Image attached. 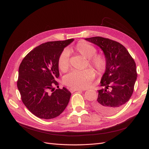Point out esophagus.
<instances>
[{"label": "esophagus", "mask_w": 149, "mask_h": 149, "mask_svg": "<svg viewBox=\"0 0 149 149\" xmlns=\"http://www.w3.org/2000/svg\"><path fill=\"white\" fill-rule=\"evenodd\" d=\"M70 91L71 93H73L75 91H84V89H75V88H70Z\"/></svg>", "instance_id": "obj_1"}]
</instances>
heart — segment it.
I'll use <instances>...</instances> for the list:
<instances>
[{"mask_svg":"<svg viewBox=\"0 0 149 149\" xmlns=\"http://www.w3.org/2000/svg\"><path fill=\"white\" fill-rule=\"evenodd\" d=\"M73 51L79 53L83 56L89 58V63L98 73L103 71L106 66V60L101 55H95L96 48L86 42L81 41L76 45ZM57 64L59 69L65 72L70 66V54L67 50L63 51L58 58ZM94 77L92 69L82 71L74 70L66 74L63 78L65 84L71 88L84 89L88 88Z\"/></svg>","mask_w":149,"mask_h":149,"instance_id":"heart-1","label":"heart"}]
</instances>
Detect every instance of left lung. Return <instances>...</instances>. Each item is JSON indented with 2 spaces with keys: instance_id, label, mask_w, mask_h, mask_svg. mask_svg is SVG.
Returning <instances> with one entry per match:
<instances>
[{
  "instance_id": "obj_1",
  "label": "left lung",
  "mask_w": 149,
  "mask_h": 149,
  "mask_svg": "<svg viewBox=\"0 0 149 149\" xmlns=\"http://www.w3.org/2000/svg\"><path fill=\"white\" fill-rule=\"evenodd\" d=\"M95 44L104 53L106 70L101 79L97 100L93 104L96 111L105 114L118 112L131 97L137 74L132 57L123 45L109 38H85Z\"/></svg>"
}]
</instances>
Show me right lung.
I'll return each mask as SVG.
<instances>
[{"instance_id": "obj_1", "label": "right lung", "mask_w": 149, "mask_h": 149, "mask_svg": "<svg viewBox=\"0 0 149 149\" xmlns=\"http://www.w3.org/2000/svg\"><path fill=\"white\" fill-rule=\"evenodd\" d=\"M74 41L48 42L35 48L22 60L19 69L17 88L26 108L40 119H51L60 115L70 101L71 93L59 88L57 60L64 48ZM57 85L56 90L53 88Z\"/></svg>"}]
</instances>
